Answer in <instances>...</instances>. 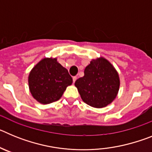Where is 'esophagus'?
Here are the masks:
<instances>
[{"label":"esophagus","instance_id":"34e87169","mask_svg":"<svg viewBox=\"0 0 152 152\" xmlns=\"http://www.w3.org/2000/svg\"><path fill=\"white\" fill-rule=\"evenodd\" d=\"M76 80H77V77H76V76L73 77V83H75V81H76Z\"/></svg>","mask_w":152,"mask_h":152}]
</instances>
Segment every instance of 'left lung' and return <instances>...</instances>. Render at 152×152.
I'll list each match as a JSON object with an SVG mask.
<instances>
[{
	"mask_svg": "<svg viewBox=\"0 0 152 152\" xmlns=\"http://www.w3.org/2000/svg\"><path fill=\"white\" fill-rule=\"evenodd\" d=\"M83 101L95 108L110 104L118 94L120 85L119 74L103 57L91 60L84 69V77L75 83Z\"/></svg>",
	"mask_w": 152,
	"mask_h": 152,
	"instance_id": "obj_1",
	"label": "left lung"
}]
</instances>
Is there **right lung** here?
<instances>
[{
	"label": "right lung",
	"mask_w": 152,
	"mask_h": 152,
	"mask_svg": "<svg viewBox=\"0 0 152 152\" xmlns=\"http://www.w3.org/2000/svg\"><path fill=\"white\" fill-rule=\"evenodd\" d=\"M73 80L68 70L56 58H44L31 70L28 77L29 88L35 100L49 104L61 97Z\"/></svg>",
	"instance_id": "obj_1"
}]
</instances>
